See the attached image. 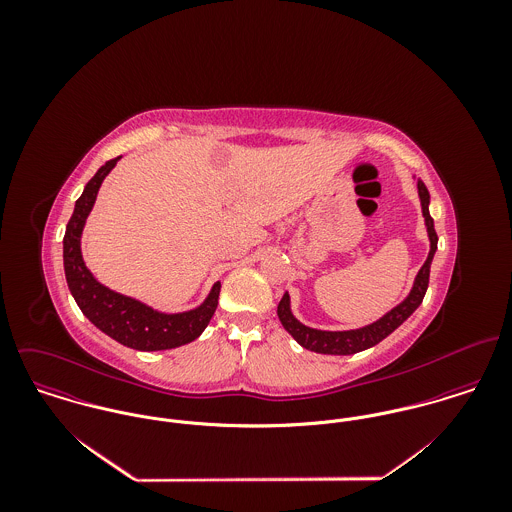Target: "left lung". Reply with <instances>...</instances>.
I'll return each mask as SVG.
<instances>
[{"label":"left lung","instance_id":"left-lung-1","mask_svg":"<svg viewBox=\"0 0 512 512\" xmlns=\"http://www.w3.org/2000/svg\"><path fill=\"white\" fill-rule=\"evenodd\" d=\"M418 185V197L422 205V217L428 230V240H430V252L416 274V280L412 284L410 293L388 313H384L380 319L368 323L365 327L359 329H349V331H323V329H313L301 323L292 311V301L290 293H284V297L278 303V317L284 325V329L292 335L293 339L307 351L321 353V355H353L361 353L365 349H370L378 345L382 339H386L392 331H396L422 303L428 284H430V266L434 260V254L438 250V234L434 228V219L430 215V193L428 187L424 185L422 179H416Z\"/></svg>","mask_w":512,"mask_h":512}]
</instances>
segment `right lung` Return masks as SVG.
I'll use <instances>...</instances> for the list:
<instances>
[{
  "mask_svg": "<svg viewBox=\"0 0 512 512\" xmlns=\"http://www.w3.org/2000/svg\"><path fill=\"white\" fill-rule=\"evenodd\" d=\"M120 157L106 161L86 183L74 203L73 217L63 238V264L69 290L76 305L102 333L136 351H167L195 341L209 325L219 305L220 282L195 309L181 313H163L140 299L114 292L100 284L86 268L80 240L86 219L94 207L98 189Z\"/></svg>",
  "mask_w": 512,
  "mask_h": 512,
  "instance_id": "add662e5",
  "label": "right lung"
}]
</instances>
